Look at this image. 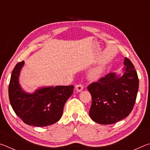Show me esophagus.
Segmentation results:
<instances>
[{"mask_svg": "<svg viewBox=\"0 0 150 150\" xmlns=\"http://www.w3.org/2000/svg\"><path fill=\"white\" fill-rule=\"evenodd\" d=\"M75 89L77 91H78V92H81V91H83V86L82 85H77L75 86Z\"/></svg>", "mask_w": 150, "mask_h": 150, "instance_id": "34e87169", "label": "esophagus"}]
</instances>
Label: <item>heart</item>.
Masks as SVG:
<instances>
[{
    "label": "heart",
    "instance_id": "obj_1",
    "mask_svg": "<svg viewBox=\"0 0 150 150\" xmlns=\"http://www.w3.org/2000/svg\"><path fill=\"white\" fill-rule=\"evenodd\" d=\"M105 72V67L103 65H98L91 71L88 74V78L91 81H96L102 77Z\"/></svg>",
    "mask_w": 150,
    "mask_h": 150
}]
</instances>
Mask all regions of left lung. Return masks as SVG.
Here are the masks:
<instances>
[{
  "instance_id": "1",
  "label": "left lung",
  "mask_w": 150,
  "mask_h": 150,
  "mask_svg": "<svg viewBox=\"0 0 150 150\" xmlns=\"http://www.w3.org/2000/svg\"><path fill=\"white\" fill-rule=\"evenodd\" d=\"M122 75L110 73L87 89L92 96L91 118L100 124H111L126 118L136 102L139 87L137 72L131 61L125 57Z\"/></svg>"
}]
</instances>
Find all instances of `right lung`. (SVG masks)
I'll return each instance as SVG.
<instances>
[{"mask_svg": "<svg viewBox=\"0 0 150 150\" xmlns=\"http://www.w3.org/2000/svg\"><path fill=\"white\" fill-rule=\"evenodd\" d=\"M24 62L18 63L12 72L8 87L9 100L16 115L25 124L47 126L57 122L65 103L73 92V85L42 87L30 93L20 86L19 77Z\"/></svg>", "mask_w": 150, "mask_h": 150, "instance_id": "add662e5", "label": "right lung"}]
</instances>
